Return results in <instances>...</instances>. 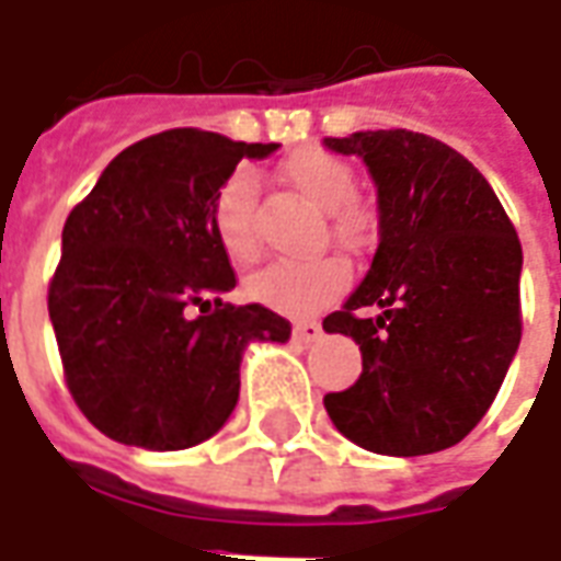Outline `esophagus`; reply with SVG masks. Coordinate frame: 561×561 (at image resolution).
<instances>
[{
  "mask_svg": "<svg viewBox=\"0 0 561 561\" xmlns=\"http://www.w3.org/2000/svg\"><path fill=\"white\" fill-rule=\"evenodd\" d=\"M291 333L297 342H316L321 336V324L318 321H294Z\"/></svg>",
  "mask_w": 561,
  "mask_h": 561,
  "instance_id": "1",
  "label": "esophagus"
}]
</instances>
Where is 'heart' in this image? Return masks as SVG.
Returning <instances> with one entry per match:
<instances>
[{
  "instance_id": "1",
  "label": "heart",
  "mask_w": 561,
  "mask_h": 561,
  "mask_svg": "<svg viewBox=\"0 0 561 561\" xmlns=\"http://www.w3.org/2000/svg\"><path fill=\"white\" fill-rule=\"evenodd\" d=\"M282 176L318 209H328L333 240L345 249L360 245L376 231V213L357 201L352 164L321 147H304L282 161ZM257 176L249 168L237 171L219 185L209 204V228L225 255L233 264H255L261 255V233L255 221ZM348 288V270L336 257H312L297 264H270L249 279L245 291L255 304H264L288 316H309Z\"/></svg>"
}]
</instances>
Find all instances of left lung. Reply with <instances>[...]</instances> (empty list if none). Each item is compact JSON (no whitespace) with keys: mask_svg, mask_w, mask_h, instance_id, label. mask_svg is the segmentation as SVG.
<instances>
[{"mask_svg":"<svg viewBox=\"0 0 561 561\" xmlns=\"http://www.w3.org/2000/svg\"><path fill=\"white\" fill-rule=\"evenodd\" d=\"M360 156L378 185V249L328 333L352 336L364 373L324 409L373 454L421 457L478 426L523 333V249L483 173L442 140L378 128L324 138ZM378 305L376 319L359 309Z\"/></svg>","mask_w":561,"mask_h":561,"instance_id":"left-lung-1","label":"left lung"}]
</instances>
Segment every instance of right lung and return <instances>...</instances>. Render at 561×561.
<instances>
[{
	"mask_svg": "<svg viewBox=\"0 0 561 561\" xmlns=\"http://www.w3.org/2000/svg\"><path fill=\"white\" fill-rule=\"evenodd\" d=\"M276 147L171 128L123 149L68 213L47 309L68 393L107 438L201 445L237 405L245 345L291 336L267 306L221 304L237 276L209 228L233 168Z\"/></svg>",
	"mask_w": 561,
	"mask_h": 561,
	"instance_id": "add662e5",
	"label": "right lung"
}]
</instances>
